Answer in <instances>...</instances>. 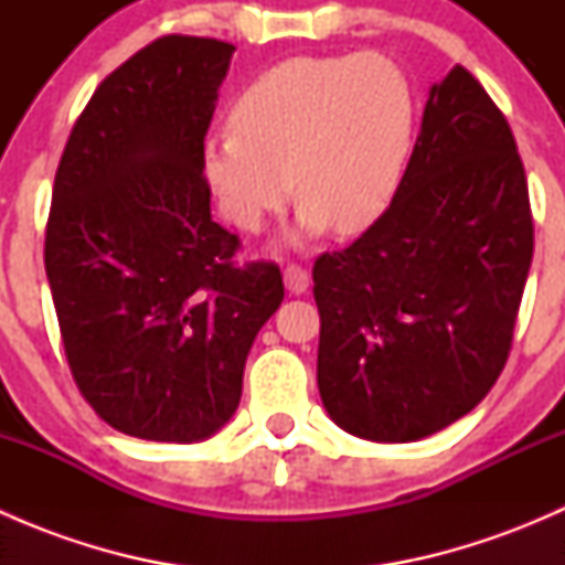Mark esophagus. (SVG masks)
<instances>
[{
    "label": "esophagus",
    "instance_id": "obj_1",
    "mask_svg": "<svg viewBox=\"0 0 565 565\" xmlns=\"http://www.w3.org/2000/svg\"><path fill=\"white\" fill-rule=\"evenodd\" d=\"M284 284H287V289L292 295H303L306 289H309L311 276L303 265H295L292 262V265L284 267Z\"/></svg>",
    "mask_w": 565,
    "mask_h": 565
}]
</instances>
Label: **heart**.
Segmentation results:
<instances>
[{"label": "heart", "instance_id": "b5f03b06", "mask_svg": "<svg viewBox=\"0 0 565 565\" xmlns=\"http://www.w3.org/2000/svg\"><path fill=\"white\" fill-rule=\"evenodd\" d=\"M418 100L383 54L292 56L237 95L232 128L202 145V177L235 230L254 235L300 199L295 237L358 235L396 199Z\"/></svg>", "mask_w": 565, "mask_h": 565}]
</instances>
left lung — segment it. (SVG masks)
<instances>
[{
    "mask_svg": "<svg viewBox=\"0 0 565 565\" xmlns=\"http://www.w3.org/2000/svg\"><path fill=\"white\" fill-rule=\"evenodd\" d=\"M530 259L514 134L457 65L429 89L388 213L315 262L330 418L363 440L413 443L470 413L509 361Z\"/></svg>",
    "mask_w": 565,
    "mask_h": 565,
    "instance_id": "left-lung-1",
    "label": "left lung"
}]
</instances>
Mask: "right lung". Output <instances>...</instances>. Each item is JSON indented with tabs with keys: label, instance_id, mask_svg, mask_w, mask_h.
<instances>
[{
	"label": "right lung",
	"instance_id": "1",
	"mask_svg": "<svg viewBox=\"0 0 565 565\" xmlns=\"http://www.w3.org/2000/svg\"><path fill=\"white\" fill-rule=\"evenodd\" d=\"M235 45L167 35L100 82L62 152L45 276L78 391L117 431L199 443L235 415L250 344L284 300L235 265L202 145Z\"/></svg>",
	"mask_w": 565,
	"mask_h": 565
}]
</instances>
